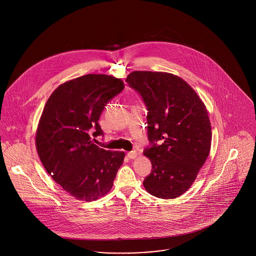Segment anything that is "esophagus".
Segmentation results:
<instances>
[{
    "instance_id": "1",
    "label": "esophagus",
    "mask_w": 256,
    "mask_h": 256,
    "mask_svg": "<svg viewBox=\"0 0 256 256\" xmlns=\"http://www.w3.org/2000/svg\"><path fill=\"white\" fill-rule=\"evenodd\" d=\"M136 156H137V152H136V150H132V152H128V158H136Z\"/></svg>"
}]
</instances>
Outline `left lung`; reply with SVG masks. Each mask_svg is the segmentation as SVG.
<instances>
[{
  "label": "left lung",
  "instance_id": "1",
  "mask_svg": "<svg viewBox=\"0 0 256 256\" xmlns=\"http://www.w3.org/2000/svg\"><path fill=\"white\" fill-rule=\"evenodd\" d=\"M142 97L152 172L143 184L150 195L174 198L193 184L211 146L206 108L195 90L172 74L135 71L126 80Z\"/></svg>",
  "mask_w": 256,
  "mask_h": 256
}]
</instances>
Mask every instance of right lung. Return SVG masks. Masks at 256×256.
Returning a JSON list of instances; mask_svg holds the SVG:
<instances>
[{
  "mask_svg": "<svg viewBox=\"0 0 256 256\" xmlns=\"http://www.w3.org/2000/svg\"><path fill=\"white\" fill-rule=\"evenodd\" d=\"M124 88L122 80L89 74L58 86L37 128V152L52 178L74 198L92 202L108 193L124 158L91 141L104 136L100 114Z\"/></svg>",
  "mask_w": 256,
  "mask_h": 256,
  "instance_id": "obj_1",
  "label": "right lung"
}]
</instances>
